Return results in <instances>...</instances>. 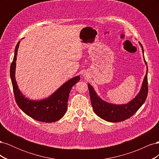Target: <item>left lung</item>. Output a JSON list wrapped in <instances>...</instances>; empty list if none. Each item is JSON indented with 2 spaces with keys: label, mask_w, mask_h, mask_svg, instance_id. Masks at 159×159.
<instances>
[{
  "label": "left lung",
  "mask_w": 159,
  "mask_h": 159,
  "mask_svg": "<svg viewBox=\"0 0 159 159\" xmlns=\"http://www.w3.org/2000/svg\"><path fill=\"white\" fill-rule=\"evenodd\" d=\"M142 51L144 54L143 47L139 42ZM146 65L147 64L145 60L144 59ZM147 71L144 78L141 91L138 95L131 102L127 104L115 105L109 103L105 101H103L97 93H95L93 87L88 84V89L89 91L90 99L91 105L95 114L105 121L109 122H120L125 121L135 113L142 105L145 103L148 94V80H147Z\"/></svg>",
  "instance_id": "left-lung-1"
}]
</instances>
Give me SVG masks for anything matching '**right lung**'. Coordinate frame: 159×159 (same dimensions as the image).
Here are the masks:
<instances>
[{"label": "right lung", "mask_w": 159, "mask_h": 159, "mask_svg": "<svg viewBox=\"0 0 159 159\" xmlns=\"http://www.w3.org/2000/svg\"><path fill=\"white\" fill-rule=\"evenodd\" d=\"M19 41L14 50V56L11 65V78L13 87L15 101L24 113L32 119L45 123L58 121L65 115L68 109L70 92L72 87L80 80V76H76L64 84L49 98L40 101H32L25 98L18 89L15 79V68Z\"/></svg>", "instance_id": "obj_1"}]
</instances>
